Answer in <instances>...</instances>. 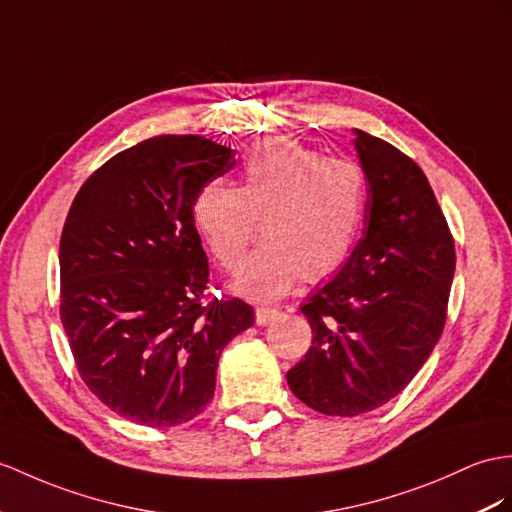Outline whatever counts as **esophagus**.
<instances>
[{
	"mask_svg": "<svg viewBox=\"0 0 512 512\" xmlns=\"http://www.w3.org/2000/svg\"><path fill=\"white\" fill-rule=\"evenodd\" d=\"M276 315H278L276 308L258 306V308H256V323H258V326H267V323H269L271 319H276Z\"/></svg>",
	"mask_w": 512,
	"mask_h": 512,
	"instance_id": "34e87169",
	"label": "esophagus"
}]
</instances>
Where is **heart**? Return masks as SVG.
Returning <instances> with one entry per match:
<instances>
[{"label": "heart", "mask_w": 512, "mask_h": 512, "mask_svg": "<svg viewBox=\"0 0 512 512\" xmlns=\"http://www.w3.org/2000/svg\"><path fill=\"white\" fill-rule=\"evenodd\" d=\"M363 210L365 178L358 165L271 136L245 156L239 189L204 184L191 217L226 271L241 269L260 223L265 241L247 260L234 291L271 302L302 276L321 280L339 269L356 241Z\"/></svg>", "instance_id": "heart-1"}]
</instances>
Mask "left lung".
Segmentation results:
<instances>
[{
  "mask_svg": "<svg viewBox=\"0 0 512 512\" xmlns=\"http://www.w3.org/2000/svg\"><path fill=\"white\" fill-rule=\"evenodd\" d=\"M369 184L363 239L302 306L304 360L286 380L317 413L356 417L386 404L439 343L454 278V239L426 173L378 136L356 130Z\"/></svg>",
  "mask_w": 512,
  "mask_h": 512,
  "instance_id": "8db88e82",
  "label": "left lung"
}]
</instances>
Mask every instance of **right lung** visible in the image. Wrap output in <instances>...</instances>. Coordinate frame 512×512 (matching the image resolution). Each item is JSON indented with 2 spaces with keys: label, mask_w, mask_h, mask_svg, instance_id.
<instances>
[{
  "label": "right lung",
  "mask_w": 512,
  "mask_h": 512,
  "mask_svg": "<svg viewBox=\"0 0 512 512\" xmlns=\"http://www.w3.org/2000/svg\"><path fill=\"white\" fill-rule=\"evenodd\" d=\"M236 165L197 134L154 136L82 184L60 236V319L84 384L112 413L180 426L215 395L219 356L252 328L239 297L210 299L191 208Z\"/></svg>",
  "instance_id": "right-lung-1"
}]
</instances>
